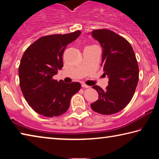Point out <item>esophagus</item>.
<instances>
[{"instance_id": "1", "label": "esophagus", "mask_w": 159, "mask_h": 159, "mask_svg": "<svg viewBox=\"0 0 159 159\" xmlns=\"http://www.w3.org/2000/svg\"><path fill=\"white\" fill-rule=\"evenodd\" d=\"M82 87H83V88H90V86L85 85V83H83V84H82Z\"/></svg>"}]
</instances>
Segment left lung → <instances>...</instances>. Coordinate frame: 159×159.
I'll use <instances>...</instances> for the list:
<instances>
[{
  "label": "left lung",
  "instance_id": "1",
  "mask_svg": "<svg viewBox=\"0 0 159 159\" xmlns=\"http://www.w3.org/2000/svg\"><path fill=\"white\" fill-rule=\"evenodd\" d=\"M88 34L101 45V66L109 78L106 90L93 86L99 98L90 104L91 109L100 114H114L124 109L133 98L139 80L138 61L131 45L115 32L98 29Z\"/></svg>",
  "mask_w": 159,
  "mask_h": 159
}]
</instances>
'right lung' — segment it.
<instances>
[{"label": "right lung", "mask_w": 159, "mask_h": 159, "mask_svg": "<svg viewBox=\"0 0 159 159\" xmlns=\"http://www.w3.org/2000/svg\"><path fill=\"white\" fill-rule=\"evenodd\" d=\"M80 34L77 31L41 37L23 54L19 66L20 88L29 105L39 114L46 117L63 114L69 108L72 96L80 89L79 82L66 83L52 79L63 67L67 45Z\"/></svg>", "instance_id": "1"}]
</instances>
